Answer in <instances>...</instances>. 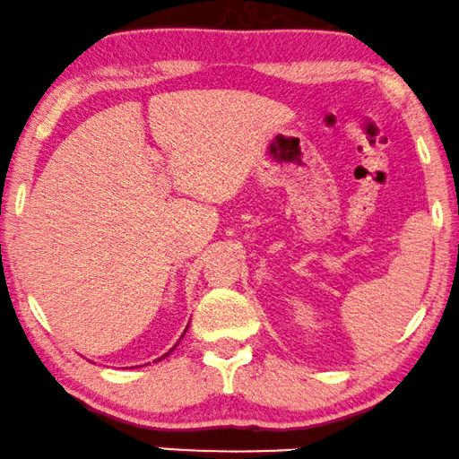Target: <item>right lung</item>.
I'll use <instances>...</instances> for the list:
<instances>
[{
  "instance_id": "right-lung-1",
  "label": "right lung",
  "mask_w": 459,
  "mask_h": 459,
  "mask_svg": "<svg viewBox=\"0 0 459 459\" xmlns=\"http://www.w3.org/2000/svg\"><path fill=\"white\" fill-rule=\"evenodd\" d=\"M186 328H189V326H186ZM186 328H185V333H186ZM185 333H183V334H185ZM180 339H183V337H180ZM177 345H178V343H177ZM177 345H174V347H177ZM174 347H172V350H174ZM172 350H170V351H172ZM170 351H168V353H170ZM168 353H166V356H168ZM166 356H164V358H166Z\"/></svg>"
}]
</instances>
